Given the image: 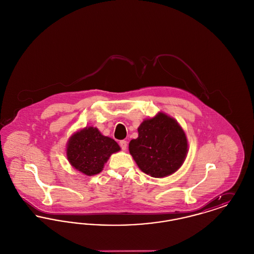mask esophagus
<instances>
[{"label":"esophagus","mask_w":254,"mask_h":254,"mask_svg":"<svg viewBox=\"0 0 254 254\" xmlns=\"http://www.w3.org/2000/svg\"><path fill=\"white\" fill-rule=\"evenodd\" d=\"M119 144H120V146H121V148L123 150H126V149H127V141L122 140V141H120Z\"/></svg>","instance_id":"esophagus-1"}]
</instances>
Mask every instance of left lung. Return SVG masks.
I'll return each instance as SVG.
<instances>
[{"label":"left lung","instance_id":"1","mask_svg":"<svg viewBox=\"0 0 254 254\" xmlns=\"http://www.w3.org/2000/svg\"><path fill=\"white\" fill-rule=\"evenodd\" d=\"M138 138L128 148L139 169L154 178L171 175L181 168L188 153L186 133L178 122L163 112L138 127Z\"/></svg>","mask_w":254,"mask_h":254}]
</instances>
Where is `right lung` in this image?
<instances>
[{"label":"right lung","mask_w":254,"mask_h":254,"mask_svg":"<svg viewBox=\"0 0 254 254\" xmlns=\"http://www.w3.org/2000/svg\"><path fill=\"white\" fill-rule=\"evenodd\" d=\"M111 138L88 127L74 133L66 145V157L74 169L87 176L100 173L112 153L120 150Z\"/></svg>","instance_id":"add662e5"}]
</instances>
